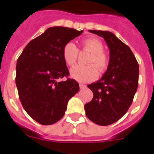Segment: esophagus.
<instances>
[{
    "label": "esophagus",
    "instance_id": "1",
    "mask_svg": "<svg viewBox=\"0 0 154 154\" xmlns=\"http://www.w3.org/2000/svg\"><path fill=\"white\" fill-rule=\"evenodd\" d=\"M79 87H80V89H85V88H87V85L84 84H80Z\"/></svg>",
    "mask_w": 154,
    "mask_h": 154
}]
</instances>
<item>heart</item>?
Segmentation results:
<instances>
[{
    "label": "heart",
    "instance_id": "obj_1",
    "mask_svg": "<svg viewBox=\"0 0 154 154\" xmlns=\"http://www.w3.org/2000/svg\"><path fill=\"white\" fill-rule=\"evenodd\" d=\"M82 49L91 53L87 63L88 66H76L71 69L70 75L72 78L82 83H86L96 79L100 72H104L108 69V57L105 54L102 42L96 37L84 38L82 40ZM79 55V49L72 42H69L63 49V57L65 63L72 66L76 63Z\"/></svg>",
    "mask_w": 154,
    "mask_h": 154
}]
</instances>
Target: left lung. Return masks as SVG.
Returning a JSON list of instances; mask_svg holds the SVG:
<instances>
[{
  "label": "left lung",
  "instance_id": "8db88e82",
  "mask_svg": "<svg viewBox=\"0 0 154 154\" xmlns=\"http://www.w3.org/2000/svg\"><path fill=\"white\" fill-rule=\"evenodd\" d=\"M90 33L104 38L109 48L108 69L96 82L88 85L92 100L85 105L86 116L101 126L111 125L129 109L138 86L139 65L131 49L109 31Z\"/></svg>",
  "mask_w": 154,
  "mask_h": 154
}]
</instances>
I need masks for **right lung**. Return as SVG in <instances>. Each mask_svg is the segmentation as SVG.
Listing matches in <instances>:
<instances>
[{
  "mask_svg": "<svg viewBox=\"0 0 154 154\" xmlns=\"http://www.w3.org/2000/svg\"><path fill=\"white\" fill-rule=\"evenodd\" d=\"M72 28L53 26L32 39L19 56L16 85L19 98L28 115L43 125H50L65 115L69 100L79 90L63 57L67 43L82 33Z\"/></svg>",
  "mask_w": 154,
  "mask_h": 154,
  "instance_id": "obj_1",
  "label": "right lung"
}]
</instances>
